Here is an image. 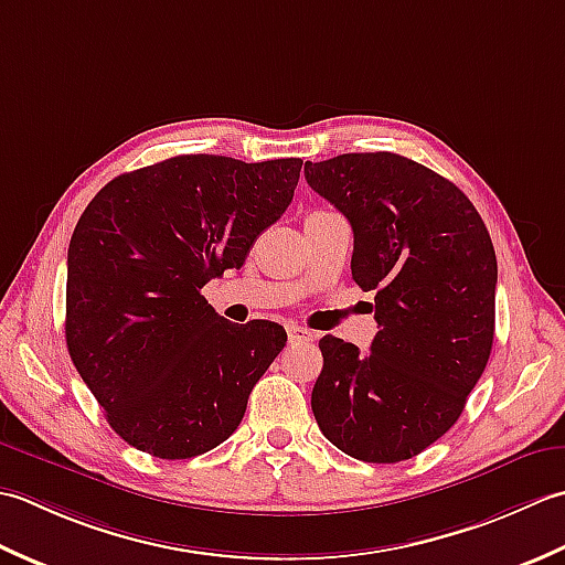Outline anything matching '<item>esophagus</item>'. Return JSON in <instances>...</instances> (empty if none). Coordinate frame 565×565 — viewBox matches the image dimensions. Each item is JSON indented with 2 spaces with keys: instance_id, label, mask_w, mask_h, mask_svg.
Returning a JSON list of instances; mask_svg holds the SVG:
<instances>
[{
  "instance_id": "1",
  "label": "esophagus",
  "mask_w": 565,
  "mask_h": 565,
  "mask_svg": "<svg viewBox=\"0 0 565 565\" xmlns=\"http://www.w3.org/2000/svg\"><path fill=\"white\" fill-rule=\"evenodd\" d=\"M287 337H290V343H312L317 339V333L309 331L307 327L290 324L287 327Z\"/></svg>"
}]
</instances>
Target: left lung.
<instances>
[{"instance_id": "8db88e82", "label": "left lung", "mask_w": 565, "mask_h": 565, "mask_svg": "<svg viewBox=\"0 0 565 565\" xmlns=\"http://www.w3.org/2000/svg\"><path fill=\"white\" fill-rule=\"evenodd\" d=\"M309 188L353 228L351 275L375 292L371 351L324 337L312 390L321 434L365 463L422 454L454 427L486 371L498 258L463 192L377 151L305 163Z\"/></svg>"}]
</instances>
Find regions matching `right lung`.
Returning a JSON list of instances; mask_svg holds the SVG:
<instances>
[{"label": "right lung", "instance_id": "right-lung-1", "mask_svg": "<svg viewBox=\"0 0 565 565\" xmlns=\"http://www.w3.org/2000/svg\"><path fill=\"white\" fill-rule=\"evenodd\" d=\"M299 170V158L175 156L114 178L79 216L67 351L109 427L138 451L200 456L244 419L287 333L266 319L232 324L200 290L244 266L292 202Z\"/></svg>", "mask_w": 565, "mask_h": 565}]
</instances>
